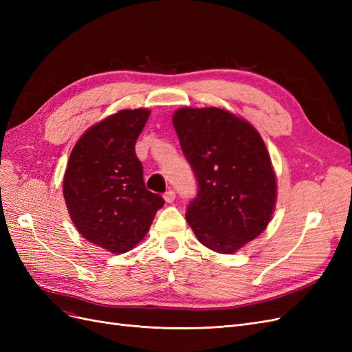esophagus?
Listing matches in <instances>:
<instances>
[{"instance_id":"obj_1","label":"esophagus","mask_w":352,"mask_h":352,"mask_svg":"<svg viewBox=\"0 0 352 352\" xmlns=\"http://www.w3.org/2000/svg\"><path fill=\"white\" fill-rule=\"evenodd\" d=\"M163 197H164V201H166V202H168V204H170V202H173V201H175L176 194H175V190H173V189H168L167 192H166Z\"/></svg>"}]
</instances>
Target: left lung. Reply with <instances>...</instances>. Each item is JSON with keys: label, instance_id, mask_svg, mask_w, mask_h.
<instances>
[{"label": "left lung", "instance_id": "obj_1", "mask_svg": "<svg viewBox=\"0 0 352 352\" xmlns=\"http://www.w3.org/2000/svg\"><path fill=\"white\" fill-rule=\"evenodd\" d=\"M173 126L198 182L186 220L198 241L233 254L267 228L278 186L255 127L217 107L179 109Z\"/></svg>", "mask_w": 352, "mask_h": 352}]
</instances>
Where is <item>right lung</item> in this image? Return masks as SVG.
Segmentation results:
<instances>
[{"mask_svg": "<svg viewBox=\"0 0 352 352\" xmlns=\"http://www.w3.org/2000/svg\"><path fill=\"white\" fill-rule=\"evenodd\" d=\"M150 110H120L91 126L74 145L63 180L69 214L80 235L113 254L131 251L164 199L145 188L135 144Z\"/></svg>", "mask_w": 352, "mask_h": 352, "instance_id": "right-lung-1", "label": "right lung"}]
</instances>
